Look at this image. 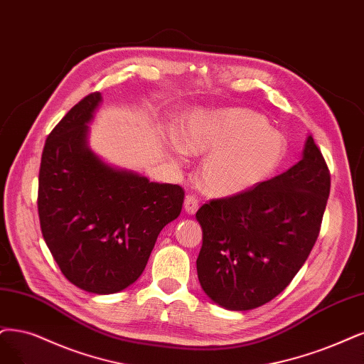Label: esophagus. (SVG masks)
<instances>
[{
    "label": "esophagus",
    "mask_w": 364,
    "mask_h": 364,
    "mask_svg": "<svg viewBox=\"0 0 364 364\" xmlns=\"http://www.w3.org/2000/svg\"><path fill=\"white\" fill-rule=\"evenodd\" d=\"M199 208V200L193 195H187L184 199V210L187 214H195Z\"/></svg>",
    "instance_id": "1"
}]
</instances>
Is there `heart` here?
Returning a JSON list of instances; mask_svg holds the SVG:
<instances>
[{"label": "heart", "mask_w": 364, "mask_h": 364, "mask_svg": "<svg viewBox=\"0 0 364 364\" xmlns=\"http://www.w3.org/2000/svg\"><path fill=\"white\" fill-rule=\"evenodd\" d=\"M178 151L207 153L200 181L214 195L245 192L264 181L287 154V141L259 114L214 109L193 114L180 133Z\"/></svg>", "instance_id": "heart-1"}]
</instances>
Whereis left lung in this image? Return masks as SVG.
Instances as JSON below:
<instances>
[{
  "mask_svg": "<svg viewBox=\"0 0 364 364\" xmlns=\"http://www.w3.org/2000/svg\"><path fill=\"white\" fill-rule=\"evenodd\" d=\"M330 195V171L312 136L287 172L196 211L203 247L199 284L230 311H250L284 291L319 235Z\"/></svg>",
  "mask_w": 364,
  "mask_h": 364,
  "instance_id": "1",
  "label": "left lung"
}]
</instances>
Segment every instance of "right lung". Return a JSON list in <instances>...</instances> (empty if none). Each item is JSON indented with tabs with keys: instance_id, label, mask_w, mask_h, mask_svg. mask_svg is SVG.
<instances>
[{
	"instance_id": "1",
	"label": "right lung",
	"mask_w": 364,
	"mask_h": 364,
	"mask_svg": "<svg viewBox=\"0 0 364 364\" xmlns=\"http://www.w3.org/2000/svg\"><path fill=\"white\" fill-rule=\"evenodd\" d=\"M100 100V92L88 94L49 133L37 208L65 279L92 294H114L142 274L160 231L180 216L184 191L115 169L90 150L87 124Z\"/></svg>"
}]
</instances>
